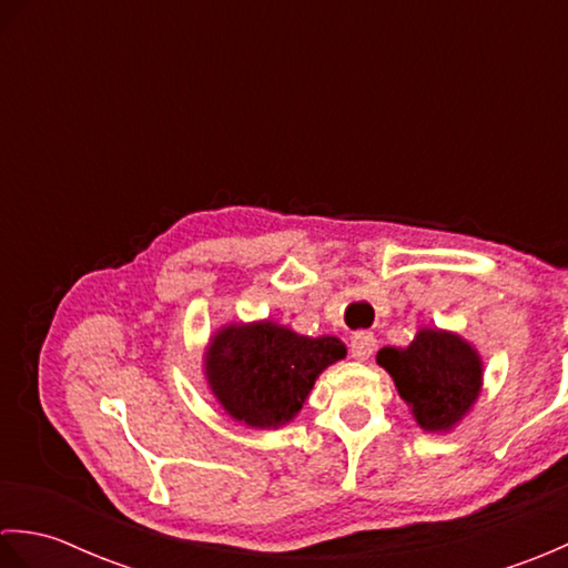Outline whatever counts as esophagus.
I'll list each match as a JSON object with an SVG mask.
<instances>
[{"instance_id":"1","label":"esophagus","mask_w":568,"mask_h":568,"mask_svg":"<svg viewBox=\"0 0 568 568\" xmlns=\"http://www.w3.org/2000/svg\"><path fill=\"white\" fill-rule=\"evenodd\" d=\"M348 352L356 361H368V356L376 352V336L371 332H356L352 336V344H348Z\"/></svg>"}]
</instances>
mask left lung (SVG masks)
Segmentation results:
<instances>
[{"label": "left lung", "instance_id": "8db88e82", "mask_svg": "<svg viewBox=\"0 0 568 568\" xmlns=\"http://www.w3.org/2000/svg\"><path fill=\"white\" fill-rule=\"evenodd\" d=\"M376 361L425 432H449L484 385V361L454 332L425 327L405 348H381Z\"/></svg>", "mask_w": 568, "mask_h": 568}]
</instances>
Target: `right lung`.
I'll return each instance as SVG.
<instances>
[{"instance_id": "add662e5", "label": "right lung", "mask_w": 568, "mask_h": 568, "mask_svg": "<svg viewBox=\"0 0 568 568\" xmlns=\"http://www.w3.org/2000/svg\"><path fill=\"white\" fill-rule=\"evenodd\" d=\"M346 356L336 336H303L271 320L226 324L204 352V376L224 413L277 429L303 409L320 373Z\"/></svg>"}]
</instances>
